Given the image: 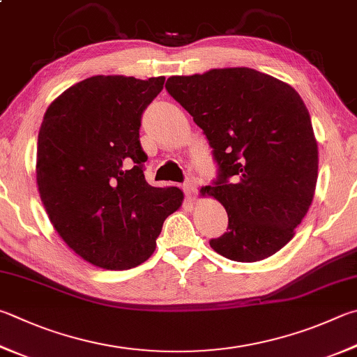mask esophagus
Returning <instances> with one entry per match:
<instances>
[{"mask_svg":"<svg viewBox=\"0 0 357 357\" xmlns=\"http://www.w3.org/2000/svg\"><path fill=\"white\" fill-rule=\"evenodd\" d=\"M184 193L189 199H193L197 195V179L195 176H189L184 183Z\"/></svg>","mask_w":357,"mask_h":357,"instance_id":"obj_1","label":"esophagus"}]
</instances>
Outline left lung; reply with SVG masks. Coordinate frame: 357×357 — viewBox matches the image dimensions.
Segmentation results:
<instances>
[{
	"label": "left lung",
	"mask_w": 357,
	"mask_h": 357,
	"mask_svg": "<svg viewBox=\"0 0 357 357\" xmlns=\"http://www.w3.org/2000/svg\"><path fill=\"white\" fill-rule=\"evenodd\" d=\"M165 89L203 129L217 164V179L201 192L225 206L228 228L211 246L236 262L275 255L307 213L319 173L301 96L246 67L172 76Z\"/></svg>",
	"instance_id": "8db88e82"
}]
</instances>
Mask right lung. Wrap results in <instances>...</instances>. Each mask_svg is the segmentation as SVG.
<instances>
[{"label": "right lung", "mask_w": 357, "mask_h": 357, "mask_svg": "<svg viewBox=\"0 0 357 357\" xmlns=\"http://www.w3.org/2000/svg\"><path fill=\"white\" fill-rule=\"evenodd\" d=\"M165 77L92 76L51 102L37 142V185L57 234L84 261L107 270L153 255L178 187L145 179L142 115Z\"/></svg>", "instance_id": "obj_1"}]
</instances>
